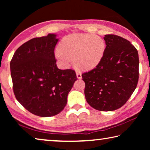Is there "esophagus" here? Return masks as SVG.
Returning a JSON list of instances; mask_svg holds the SVG:
<instances>
[{
  "mask_svg": "<svg viewBox=\"0 0 150 150\" xmlns=\"http://www.w3.org/2000/svg\"><path fill=\"white\" fill-rule=\"evenodd\" d=\"M76 75H77V79H81V77H82V75H81V73L80 71H77L76 72Z\"/></svg>",
  "mask_w": 150,
  "mask_h": 150,
  "instance_id": "obj_1",
  "label": "esophagus"
}]
</instances>
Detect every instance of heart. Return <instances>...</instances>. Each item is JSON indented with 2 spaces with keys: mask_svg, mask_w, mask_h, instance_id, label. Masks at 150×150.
<instances>
[{
  "mask_svg": "<svg viewBox=\"0 0 150 150\" xmlns=\"http://www.w3.org/2000/svg\"><path fill=\"white\" fill-rule=\"evenodd\" d=\"M105 48V41L98 35L72 34L63 40L55 55L65 65L74 59V64L79 69L89 70L100 63Z\"/></svg>",
  "mask_w": 150,
  "mask_h": 150,
  "instance_id": "b5f03b06",
  "label": "heart"
}]
</instances>
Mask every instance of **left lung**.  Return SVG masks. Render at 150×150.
Returning <instances> with one entry per match:
<instances>
[{
  "mask_svg": "<svg viewBox=\"0 0 150 150\" xmlns=\"http://www.w3.org/2000/svg\"><path fill=\"white\" fill-rule=\"evenodd\" d=\"M104 40L106 46L102 59L82 78L88 105L100 111H112L122 107L136 89L139 57L128 40L114 34L105 35Z\"/></svg>",
  "mask_w": 150,
  "mask_h": 150,
  "instance_id": "8db88e82",
  "label": "left lung"
}]
</instances>
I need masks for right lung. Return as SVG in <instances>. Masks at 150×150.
I'll use <instances>...</instances> for the list:
<instances>
[{
    "instance_id": "1",
    "label": "right lung",
    "mask_w": 150,
    "mask_h": 150,
    "mask_svg": "<svg viewBox=\"0 0 150 150\" xmlns=\"http://www.w3.org/2000/svg\"><path fill=\"white\" fill-rule=\"evenodd\" d=\"M55 34L35 38L15 52L10 63L17 100L34 115L49 117L61 112L77 76L73 69H59L54 49Z\"/></svg>"
}]
</instances>
